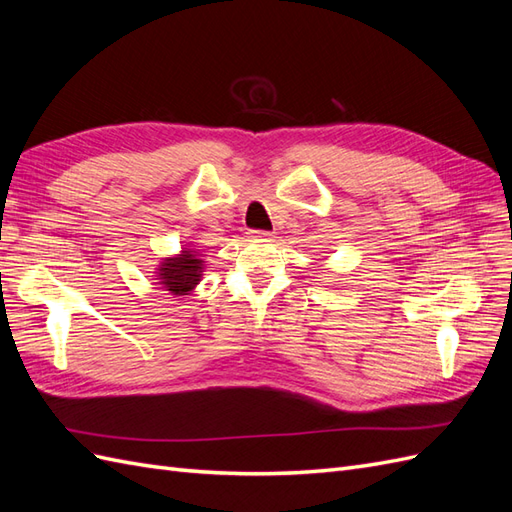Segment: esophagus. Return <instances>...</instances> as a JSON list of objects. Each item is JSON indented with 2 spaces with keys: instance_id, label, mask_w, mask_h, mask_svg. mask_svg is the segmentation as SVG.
I'll list each match as a JSON object with an SVG mask.
<instances>
[{
  "instance_id": "obj_1",
  "label": "esophagus",
  "mask_w": 512,
  "mask_h": 512,
  "mask_svg": "<svg viewBox=\"0 0 512 512\" xmlns=\"http://www.w3.org/2000/svg\"><path fill=\"white\" fill-rule=\"evenodd\" d=\"M273 235L267 230H252L250 232V239H262V241H269Z\"/></svg>"
}]
</instances>
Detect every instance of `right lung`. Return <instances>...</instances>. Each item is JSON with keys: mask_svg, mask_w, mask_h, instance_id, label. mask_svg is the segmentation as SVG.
I'll return each instance as SVG.
<instances>
[{"mask_svg": "<svg viewBox=\"0 0 512 512\" xmlns=\"http://www.w3.org/2000/svg\"><path fill=\"white\" fill-rule=\"evenodd\" d=\"M203 269V254L192 250V247H181L179 254L160 260L156 280L170 294L183 297V294H190L203 280Z\"/></svg>", "mask_w": 512, "mask_h": 512, "instance_id": "right-lung-1", "label": "right lung"}]
</instances>
